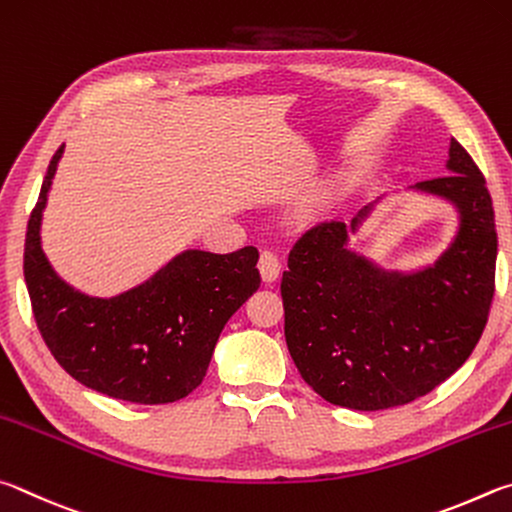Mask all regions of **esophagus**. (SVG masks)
<instances>
[{
	"instance_id": "obj_1",
	"label": "esophagus",
	"mask_w": 512,
	"mask_h": 512,
	"mask_svg": "<svg viewBox=\"0 0 512 512\" xmlns=\"http://www.w3.org/2000/svg\"><path fill=\"white\" fill-rule=\"evenodd\" d=\"M258 270H261L265 283H274L281 274V261L272 251H263L261 258H258Z\"/></svg>"
}]
</instances>
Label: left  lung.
<instances>
[{
    "label": "left lung",
    "instance_id": "obj_1",
    "mask_svg": "<svg viewBox=\"0 0 512 512\" xmlns=\"http://www.w3.org/2000/svg\"><path fill=\"white\" fill-rule=\"evenodd\" d=\"M447 173L418 182L459 211L452 245L416 272L382 270L348 249L351 224L308 229L288 256L281 297L294 364L330 405L378 411L427 396L468 360L495 294V211L481 170L450 141Z\"/></svg>",
    "mask_w": 512,
    "mask_h": 512
}]
</instances>
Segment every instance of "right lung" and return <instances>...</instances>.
I'll list each match as a JSON object with an SVG mask.
<instances>
[{"label":"right lung","instance_id":"add662e5","mask_svg":"<svg viewBox=\"0 0 512 512\" xmlns=\"http://www.w3.org/2000/svg\"><path fill=\"white\" fill-rule=\"evenodd\" d=\"M65 152L53 155L24 242V279L44 344L71 378L105 396L166 405L200 387L222 328L261 285L258 249H186L137 288L89 297L53 272L42 211Z\"/></svg>","mask_w":512,"mask_h":512}]
</instances>
